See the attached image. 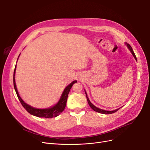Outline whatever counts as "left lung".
<instances>
[{"instance_id": "8db88e82", "label": "left lung", "mask_w": 150, "mask_h": 150, "mask_svg": "<svg viewBox=\"0 0 150 150\" xmlns=\"http://www.w3.org/2000/svg\"><path fill=\"white\" fill-rule=\"evenodd\" d=\"M126 44H127V45L128 46V47L129 48V49L130 50V51H131V52L132 53V55H133V57H134V58L137 60V58H136V55H135V54H134V52H133V50H132V47H131V45L129 44H128V43H126ZM85 93H86V98H87V100H88V103H89V106H90V107L94 111H96V112H99V113H101V114H112V113H114V112H117L118 110H119V109H115V110H114V111H105V110H103V109H100V108H97L96 106H94L92 103H91V102L90 101V100H89V98L88 97V96H87V93H86V91H85Z\"/></svg>"}]
</instances>
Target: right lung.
<instances>
[{
  "instance_id": "right-lung-1",
  "label": "right lung",
  "mask_w": 150,
  "mask_h": 150,
  "mask_svg": "<svg viewBox=\"0 0 150 150\" xmlns=\"http://www.w3.org/2000/svg\"><path fill=\"white\" fill-rule=\"evenodd\" d=\"M16 68V66L14 68V74H13L14 88L16 92L17 96L21 102V103L22 104L23 107L26 109V111H27V112H28L30 114L33 115L36 117L49 118V119H50V118H53V117L58 116L59 114H61L63 111H64L65 108H66V102H67V97H68V94L70 92L71 88H72V86H73V84L77 82L76 80L71 83L65 88L64 92H62V94L59 101L58 102V103L56 105H54L52 108H48V109H36V108L31 107V106L25 103V102L23 101L22 100V99L21 98V97L19 96L18 91L16 88V86L15 79H14Z\"/></svg>"
}]
</instances>
